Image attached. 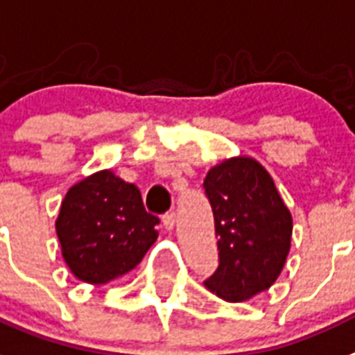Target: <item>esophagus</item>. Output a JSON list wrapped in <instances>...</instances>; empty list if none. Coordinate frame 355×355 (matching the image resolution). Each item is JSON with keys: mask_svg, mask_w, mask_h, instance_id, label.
Segmentation results:
<instances>
[{"mask_svg": "<svg viewBox=\"0 0 355 355\" xmlns=\"http://www.w3.org/2000/svg\"><path fill=\"white\" fill-rule=\"evenodd\" d=\"M163 227H165L166 230H174V227H175V214L174 212L165 214V216H163Z\"/></svg>", "mask_w": 355, "mask_h": 355, "instance_id": "obj_1", "label": "esophagus"}]
</instances>
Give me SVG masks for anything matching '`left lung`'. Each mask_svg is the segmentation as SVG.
Wrapping results in <instances>:
<instances>
[{
    "label": "left lung",
    "instance_id": "left-lung-1",
    "mask_svg": "<svg viewBox=\"0 0 355 355\" xmlns=\"http://www.w3.org/2000/svg\"><path fill=\"white\" fill-rule=\"evenodd\" d=\"M214 212L219 266L203 285L228 303L270 288L292 245V214L265 166L250 156L214 165L205 178Z\"/></svg>",
    "mask_w": 355,
    "mask_h": 355
}]
</instances>
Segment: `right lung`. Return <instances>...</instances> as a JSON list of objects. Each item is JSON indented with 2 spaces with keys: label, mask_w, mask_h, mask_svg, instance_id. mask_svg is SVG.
<instances>
[{
  "label": "right lung",
  "mask_w": 355,
  "mask_h": 355,
  "mask_svg": "<svg viewBox=\"0 0 355 355\" xmlns=\"http://www.w3.org/2000/svg\"><path fill=\"white\" fill-rule=\"evenodd\" d=\"M159 223L141 192L112 171L87 175L61 201L55 234L67 266L83 283L105 285L134 270L156 243Z\"/></svg>",
  "instance_id": "right-lung-1"
}]
</instances>
